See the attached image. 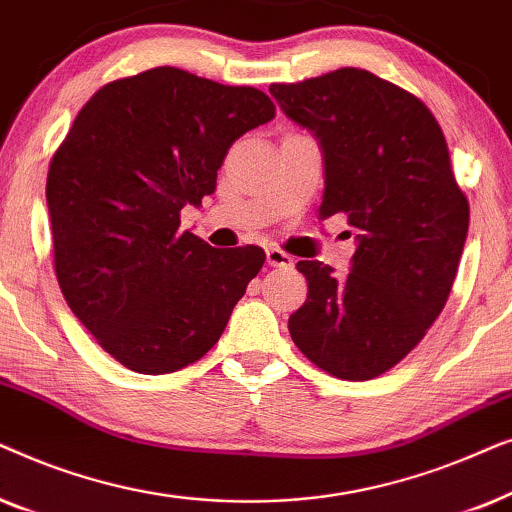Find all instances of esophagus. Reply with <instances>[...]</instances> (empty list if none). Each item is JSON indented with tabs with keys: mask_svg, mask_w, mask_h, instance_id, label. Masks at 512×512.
Instances as JSON below:
<instances>
[{
	"mask_svg": "<svg viewBox=\"0 0 512 512\" xmlns=\"http://www.w3.org/2000/svg\"><path fill=\"white\" fill-rule=\"evenodd\" d=\"M265 256H268V265H275V268H291L293 265V258L279 247H270Z\"/></svg>",
	"mask_w": 512,
	"mask_h": 512,
	"instance_id": "obj_1",
	"label": "esophagus"
}]
</instances>
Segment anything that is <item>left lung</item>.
I'll return each instance as SVG.
<instances>
[{
  "instance_id": "obj_1",
  "label": "left lung",
  "mask_w": 512,
  "mask_h": 512,
  "mask_svg": "<svg viewBox=\"0 0 512 512\" xmlns=\"http://www.w3.org/2000/svg\"><path fill=\"white\" fill-rule=\"evenodd\" d=\"M270 93L321 144L319 216L340 214L359 240L347 277L321 261L296 263L307 300L289 333L328 375L373 380L422 342L457 277L468 200L445 135L419 97L366 69L272 83Z\"/></svg>"
}]
</instances>
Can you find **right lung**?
<instances>
[{
  "label": "right lung",
  "mask_w": 512,
  "mask_h": 512,
  "mask_svg": "<svg viewBox=\"0 0 512 512\" xmlns=\"http://www.w3.org/2000/svg\"><path fill=\"white\" fill-rule=\"evenodd\" d=\"M275 118L263 90L177 67L109 81L83 104L46 179L53 268L76 319L125 368L165 375L202 359L265 263L179 230L237 137Z\"/></svg>",
  "instance_id": "obj_1"
}]
</instances>
